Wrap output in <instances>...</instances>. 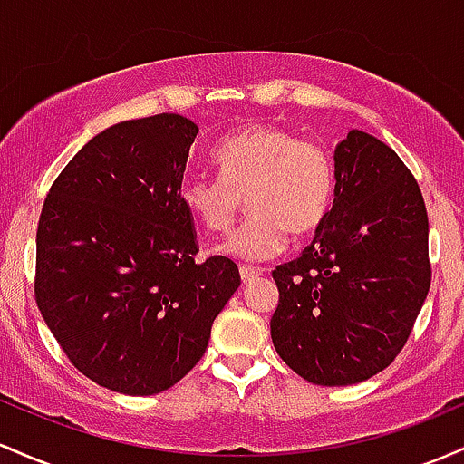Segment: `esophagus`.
<instances>
[{
  "mask_svg": "<svg viewBox=\"0 0 464 464\" xmlns=\"http://www.w3.org/2000/svg\"><path fill=\"white\" fill-rule=\"evenodd\" d=\"M238 272H241V280H243V283H254V280H256L258 278V276L260 274H263V269H256V267H247V265H246V267H241V269H238Z\"/></svg>",
  "mask_w": 464,
  "mask_h": 464,
  "instance_id": "34e87169",
  "label": "esophagus"
}]
</instances>
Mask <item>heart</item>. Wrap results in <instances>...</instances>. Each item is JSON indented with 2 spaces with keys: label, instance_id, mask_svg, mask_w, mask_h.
Returning a JSON list of instances; mask_svg holds the SVG:
<instances>
[{
  "label": "heart",
  "instance_id": "1",
  "mask_svg": "<svg viewBox=\"0 0 464 464\" xmlns=\"http://www.w3.org/2000/svg\"><path fill=\"white\" fill-rule=\"evenodd\" d=\"M218 177L190 175L179 199L208 232L232 226L247 199L252 215L223 241L234 258L267 260L287 246V232H315L331 208L335 170L331 153L276 124L249 122L227 133L212 153Z\"/></svg>",
  "mask_w": 464,
  "mask_h": 464
}]
</instances>
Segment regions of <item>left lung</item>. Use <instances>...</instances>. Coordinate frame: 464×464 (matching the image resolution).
<instances>
[{
    "label": "left lung",
    "mask_w": 464,
    "mask_h": 464,
    "mask_svg": "<svg viewBox=\"0 0 464 464\" xmlns=\"http://www.w3.org/2000/svg\"><path fill=\"white\" fill-rule=\"evenodd\" d=\"M430 223L410 169L388 144L348 131L335 199L302 256L278 265L272 342L317 386H351L394 362L431 283Z\"/></svg>",
    "instance_id": "left-lung-1"
}]
</instances>
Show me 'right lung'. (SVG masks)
<instances>
[{"instance_id":"right-lung-1","label":"right lung","mask_w":464,"mask_h":464,"mask_svg":"<svg viewBox=\"0 0 464 464\" xmlns=\"http://www.w3.org/2000/svg\"><path fill=\"white\" fill-rule=\"evenodd\" d=\"M197 133L179 113L113 124L70 160L41 210L36 306L67 359L113 392L149 397L186 377L241 285L230 258L195 263L179 186Z\"/></svg>"}]
</instances>
